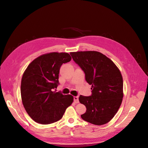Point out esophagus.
Returning a JSON list of instances; mask_svg holds the SVG:
<instances>
[{
    "label": "esophagus",
    "mask_w": 148,
    "mask_h": 148,
    "mask_svg": "<svg viewBox=\"0 0 148 148\" xmlns=\"http://www.w3.org/2000/svg\"><path fill=\"white\" fill-rule=\"evenodd\" d=\"M73 100L75 103H78L79 100H78V96H74L73 97Z\"/></svg>",
    "instance_id": "obj_1"
}]
</instances>
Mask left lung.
I'll list each match as a JSON object with an SVG mask.
<instances>
[{"mask_svg":"<svg viewBox=\"0 0 148 148\" xmlns=\"http://www.w3.org/2000/svg\"><path fill=\"white\" fill-rule=\"evenodd\" d=\"M73 60L84 72L86 81L92 85L90 96L80 95L79 101L86 107L81 117L96 125L108 123L122 104L123 78L114 62L97 51L70 52Z\"/></svg>","mask_w":148,"mask_h":148,"instance_id":"obj_1","label":"left lung"}]
</instances>
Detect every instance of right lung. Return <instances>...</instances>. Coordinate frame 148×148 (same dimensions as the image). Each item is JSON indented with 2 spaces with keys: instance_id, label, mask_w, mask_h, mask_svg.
Wrapping results in <instances>:
<instances>
[{
  "instance_id": "add662e5",
  "label": "right lung",
  "mask_w": 148,
  "mask_h": 148,
  "mask_svg": "<svg viewBox=\"0 0 148 148\" xmlns=\"http://www.w3.org/2000/svg\"><path fill=\"white\" fill-rule=\"evenodd\" d=\"M66 52H51L31 62L21 78V96L26 112L36 122L47 125L60 120L73 97L53 91L61 65L71 60Z\"/></svg>"
}]
</instances>
